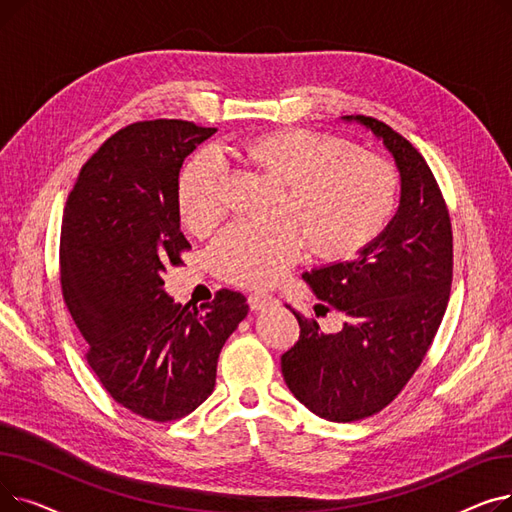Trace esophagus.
<instances>
[{"label": "esophagus", "mask_w": 512, "mask_h": 512, "mask_svg": "<svg viewBox=\"0 0 512 512\" xmlns=\"http://www.w3.org/2000/svg\"><path fill=\"white\" fill-rule=\"evenodd\" d=\"M278 301L274 297H270V294H261V292H253L249 294V307L253 311H263L267 307H274Z\"/></svg>", "instance_id": "1"}]
</instances>
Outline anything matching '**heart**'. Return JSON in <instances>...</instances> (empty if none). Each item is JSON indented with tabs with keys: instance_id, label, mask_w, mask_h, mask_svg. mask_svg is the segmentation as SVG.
Here are the masks:
<instances>
[{
	"instance_id": "obj_1",
	"label": "heart",
	"mask_w": 512,
	"mask_h": 512,
	"mask_svg": "<svg viewBox=\"0 0 512 512\" xmlns=\"http://www.w3.org/2000/svg\"><path fill=\"white\" fill-rule=\"evenodd\" d=\"M245 164L282 188L276 224H232L213 242L209 259L226 280L270 286L307 247L328 259L363 249L388 224L398 178L386 159L357 151L326 132L290 128L245 145ZM230 170L224 157L203 149L188 159L178 180L184 224L207 232L228 211Z\"/></svg>"
}]
</instances>
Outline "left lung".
I'll use <instances>...</instances> for the list:
<instances>
[{
	"label": "left lung",
	"instance_id": "8db88e82",
	"mask_svg": "<svg viewBox=\"0 0 512 512\" xmlns=\"http://www.w3.org/2000/svg\"><path fill=\"white\" fill-rule=\"evenodd\" d=\"M382 139L400 172V205L384 232L351 261L324 265L303 280L346 315L340 332L292 311L301 336L282 355V375L299 402L328 421L380 413L421 365L442 324L452 284V226L423 155L388 124L344 116Z\"/></svg>",
	"mask_w": 512,
	"mask_h": 512
}]
</instances>
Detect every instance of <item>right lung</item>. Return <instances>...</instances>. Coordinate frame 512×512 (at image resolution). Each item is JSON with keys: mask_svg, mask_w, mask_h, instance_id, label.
Returning a JSON list of instances; mask_svg holds the SVG:
<instances>
[{"mask_svg": "<svg viewBox=\"0 0 512 512\" xmlns=\"http://www.w3.org/2000/svg\"><path fill=\"white\" fill-rule=\"evenodd\" d=\"M213 132L186 120L118 130L80 170L64 207L62 294L87 361L118 405L159 423L193 413L213 392L222 346L249 311L226 288L201 311L182 307L161 278L191 249L180 230L182 161Z\"/></svg>", "mask_w": 512, "mask_h": 512, "instance_id": "1", "label": "right lung"}]
</instances>
